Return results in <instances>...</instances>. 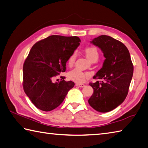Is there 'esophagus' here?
<instances>
[{"instance_id": "obj_1", "label": "esophagus", "mask_w": 148, "mask_h": 148, "mask_svg": "<svg viewBox=\"0 0 148 148\" xmlns=\"http://www.w3.org/2000/svg\"><path fill=\"white\" fill-rule=\"evenodd\" d=\"M76 86H78V87H80V88H83L85 86V84H80V83H77Z\"/></svg>"}]
</instances>
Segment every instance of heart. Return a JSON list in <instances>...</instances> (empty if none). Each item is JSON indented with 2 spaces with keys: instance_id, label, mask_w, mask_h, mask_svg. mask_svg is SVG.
Masks as SVG:
<instances>
[{
  "instance_id": "b5f03b06",
  "label": "heart",
  "mask_w": 148,
  "mask_h": 148,
  "mask_svg": "<svg viewBox=\"0 0 148 148\" xmlns=\"http://www.w3.org/2000/svg\"><path fill=\"white\" fill-rule=\"evenodd\" d=\"M86 57L90 60L91 62H94L98 60L99 54L98 49L95 46H89L86 48L84 50ZM76 59V54L75 53H72L68 60V64L69 66H72ZM91 77L90 73H84L80 69L75 68L73 70L69 72L68 77L73 81L77 83H83L86 81V79H89Z\"/></svg>"
}]
</instances>
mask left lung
<instances>
[{"mask_svg":"<svg viewBox=\"0 0 148 148\" xmlns=\"http://www.w3.org/2000/svg\"><path fill=\"white\" fill-rule=\"evenodd\" d=\"M91 42L102 50L106 59L102 68L93 77L102 81L90 83L93 93L88 102L97 111L108 112L126 99L133 77V63L126 46L119 40L100 35Z\"/></svg>","mask_w":148,"mask_h":148,"instance_id":"8db88e82","label":"left lung"}]
</instances>
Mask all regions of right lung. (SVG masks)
<instances>
[{"label": "right lung", "mask_w": 148, "mask_h": 148, "mask_svg": "<svg viewBox=\"0 0 148 148\" xmlns=\"http://www.w3.org/2000/svg\"><path fill=\"white\" fill-rule=\"evenodd\" d=\"M78 37L51 35L36 42L23 65V88L36 107L49 111L60 106L75 83L52 78L66 69L70 55L80 45Z\"/></svg>", "instance_id": "1"}]
</instances>
